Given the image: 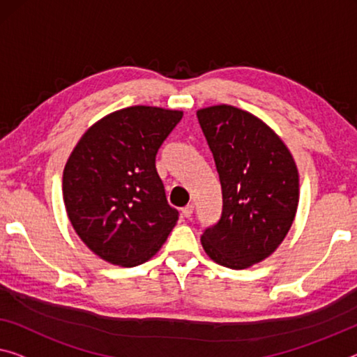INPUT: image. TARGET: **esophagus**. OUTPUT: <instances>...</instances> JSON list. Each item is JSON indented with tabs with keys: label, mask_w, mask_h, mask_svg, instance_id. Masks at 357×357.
<instances>
[{
	"label": "esophagus",
	"mask_w": 357,
	"mask_h": 357,
	"mask_svg": "<svg viewBox=\"0 0 357 357\" xmlns=\"http://www.w3.org/2000/svg\"><path fill=\"white\" fill-rule=\"evenodd\" d=\"M182 215H183L185 218H190L191 215H193V206H191V204L185 206L183 209H182Z\"/></svg>",
	"instance_id": "1"
}]
</instances>
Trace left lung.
Returning <instances> with one entry per match:
<instances>
[{"label":"left lung","instance_id":"obj_1","mask_svg":"<svg viewBox=\"0 0 357 357\" xmlns=\"http://www.w3.org/2000/svg\"><path fill=\"white\" fill-rule=\"evenodd\" d=\"M197 119L215 161L223 209L201 236L218 265L244 270L268 259L292 227L300 197L292 153L265 121L243 108L218 103Z\"/></svg>","mask_w":357,"mask_h":357}]
</instances>
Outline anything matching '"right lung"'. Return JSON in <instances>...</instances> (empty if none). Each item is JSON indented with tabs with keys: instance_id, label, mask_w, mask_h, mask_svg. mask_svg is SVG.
<instances>
[{
	"instance_id": "1",
	"label": "right lung",
	"mask_w": 357,
	"mask_h": 357,
	"mask_svg": "<svg viewBox=\"0 0 357 357\" xmlns=\"http://www.w3.org/2000/svg\"><path fill=\"white\" fill-rule=\"evenodd\" d=\"M182 109L134 105L98 119L81 137L63 169L71 227L112 265L150 260L177 225L156 172V153Z\"/></svg>"
}]
</instances>
